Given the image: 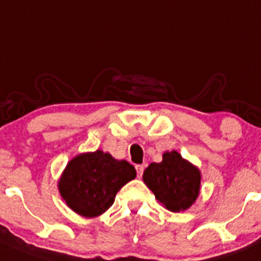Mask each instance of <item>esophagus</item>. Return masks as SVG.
I'll list each match as a JSON object with an SVG mask.
<instances>
[{
    "label": "esophagus",
    "mask_w": 261,
    "mask_h": 261,
    "mask_svg": "<svg viewBox=\"0 0 261 261\" xmlns=\"http://www.w3.org/2000/svg\"><path fill=\"white\" fill-rule=\"evenodd\" d=\"M143 169H145V166H143V165H136V170H137L138 177H142Z\"/></svg>",
    "instance_id": "obj_1"
}]
</instances>
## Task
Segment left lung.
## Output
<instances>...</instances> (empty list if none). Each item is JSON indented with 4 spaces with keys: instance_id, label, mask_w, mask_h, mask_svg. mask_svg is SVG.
I'll use <instances>...</instances> for the list:
<instances>
[{
    "instance_id": "8db88e82",
    "label": "left lung",
    "mask_w": 261,
    "mask_h": 261,
    "mask_svg": "<svg viewBox=\"0 0 261 261\" xmlns=\"http://www.w3.org/2000/svg\"><path fill=\"white\" fill-rule=\"evenodd\" d=\"M142 178L156 200L169 212L190 209L200 195V169L175 150L165 151L161 163H151Z\"/></svg>"
}]
</instances>
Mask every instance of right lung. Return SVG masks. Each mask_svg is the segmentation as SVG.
Returning <instances> with one entry per match:
<instances>
[{
  "label": "right lung",
  "mask_w": 261,
  "mask_h": 261,
  "mask_svg": "<svg viewBox=\"0 0 261 261\" xmlns=\"http://www.w3.org/2000/svg\"><path fill=\"white\" fill-rule=\"evenodd\" d=\"M135 166L97 150L76 155L66 164L58 182L65 203L84 218L103 214L124 185L135 179Z\"/></svg>",
  "instance_id": "add662e5"
}]
</instances>
